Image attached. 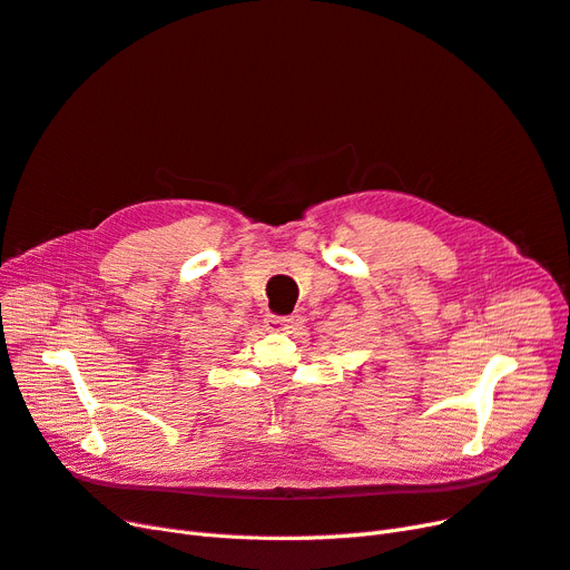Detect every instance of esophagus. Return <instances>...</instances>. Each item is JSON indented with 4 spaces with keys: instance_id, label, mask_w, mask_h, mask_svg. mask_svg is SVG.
<instances>
[{
    "instance_id": "34e87169",
    "label": "esophagus",
    "mask_w": 570,
    "mask_h": 570,
    "mask_svg": "<svg viewBox=\"0 0 570 570\" xmlns=\"http://www.w3.org/2000/svg\"><path fill=\"white\" fill-rule=\"evenodd\" d=\"M287 323H289V318H285V316H268L266 318V331L281 333V331H285V327H287Z\"/></svg>"
}]
</instances>
